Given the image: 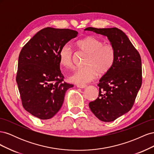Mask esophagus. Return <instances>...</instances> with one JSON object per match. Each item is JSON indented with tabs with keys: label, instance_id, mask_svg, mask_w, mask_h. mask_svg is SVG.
Segmentation results:
<instances>
[{
	"label": "esophagus",
	"instance_id": "1",
	"mask_svg": "<svg viewBox=\"0 0 154 154\" xmlns=\"http://www.w3.org/2000/svg\"><path fill=\"white\" fill-rule=\"evenodd\" d=\"M77 87H78V88H85V87H87V85H85V84H82V85H80V84H78V85H77Z\"/></svg>",
	"mask_w": 154,
	"mask_h": 154
}]
</instances>
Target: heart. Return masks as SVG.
Instances as JSON below:
<instances>
[{"label": "heart", "instance_id": "heart-1", "mask_svg": "<svg viewBox=\"0 0 154 154\" xmlns=\"http://www.w3.org/2000/svg\"><path fill=\"white\" fill-rule=\"evenodd\" d=\"M78 48L87 54L85 59V66L76 69L70 80L78 84H84L94 79L97 74L103 75L112 66L115 58V51L112 45L104 44L103 41L95 36H88L78 41ZM61 66L67 69L74 66L73 51L67 44L63 45L58 53Z\"/></svg>", "mask_w": 154, "mask_h": 154}]
</instances>
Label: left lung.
<instances>
[{
	"instance_id": "1",
	"label": "left lung",
	"mask_w": 154,
	"mask_h": 154,
	"mask_svg": "<svg viewBox=\"0 0 154 154\" xmlns=\"http://www.w3.org/2000/svg\"><path fill=\"white\" fill-rule=\"evenodd\" d=\"M106 36L115 51L112 66L101 77L98 97L89 103L96 117L104 122H113L132 109L142 84L140 54L124 32L117 28L87 27Z\"/></svg>"
}]
</instances>
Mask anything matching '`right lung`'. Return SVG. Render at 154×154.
Segmentation results:
<instances>
[{
    "label": "right lung",
    "instance_id": "right-lung-1",
    "mask_svg": "<svg viewBox=\"0 0 154 154\" xmlns=\"http://www.w3.org/2000/svg\"><path fill=\"white\" fill-rule=\"evenodd\" d=\"M76 31L45 27L22 48L16 81L26 110L40 119H49L61 108L67 90L60 69V48L77 36Z\"/></svg>",
    "mask_w": 154,
    "mask_h": 154
}]
</instances>
